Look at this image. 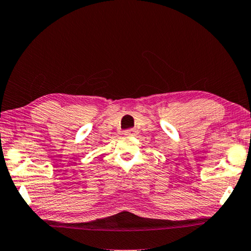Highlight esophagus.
I'll use <instances>...</instances> for the list:
<instances>
[{
    "mask_svg": "<svg viewBox=\"0 0 251 251\" xmlns=\"http://www.w3.org/2000/svg\"><path fill=\"white\" fill-rule=\"evenodd\" d=\"M137 132L138 131L136 129H128V130L123 131V134H125V136H128V137H134L137 134Z\"/></svg>",
    "mask_w": 251,
    "mask_h": 251,
    "instance_id": "34e87169",
    "label": "esophagus"
}]
</instances>
